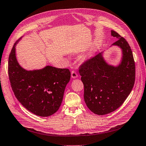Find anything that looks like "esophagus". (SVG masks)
Here are the masks:
<instances>
[{
  "label": "esophagus",
  "instance_id": "1",
  "mask_svg": "<svg viewBox=\"0 0 146 146\" xmlns=\"http://www.w3.org/2000/svg\"><path fill=\"white\" fill-rule=\"evenodd\" d=\"M71 77L72 78H75L78 77V74L75 71H72L71 72Z\"/></svg>",
  "mask_w": 146,
  "mask_h": 146
}]
</instances>
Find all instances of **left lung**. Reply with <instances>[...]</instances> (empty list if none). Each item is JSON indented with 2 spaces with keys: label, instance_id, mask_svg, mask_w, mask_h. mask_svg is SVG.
<instances>
[{
  "label": "left lung",
  "instance_id": "obj_1",
  "mask_svg": "<svg viewBox=\"0 0 146 146\" xmlns=\"http://www.w3.org/2000/svg\"><path fill=\"white\" fill-rule=\"evenodd\" d=\"M111 35L117 39L112 45L122 49L121 64L117 66L108 64L102 52L84 62L79 69L84 87L85 103L92 112L99 115L112 112L119 108L135 82V62L129 44L113 30Z\"/></svg>",
  "mask_w": 146,
  "mask_h": 146
}]
</instances>
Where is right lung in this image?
Masks as SVG:
<instances>
[{"label": "right lung", "mask_w": 146, "mask_h": 146, "mask_svg": "<svg viewBox=\"0 0 146 146\" xmlns=\"http://www.w3.org/2000/svg\"><path fill=\"white\" fill-rule=\"evenodd\" d=\"M13 45L8 60V74L11 86L18 100L28 110L39 116H49L58 110L66 84L71 78L67 68L51 66L38 70L27 71L16 58Z\"/></svg>", "instance_id": "1"}]
</instances>
